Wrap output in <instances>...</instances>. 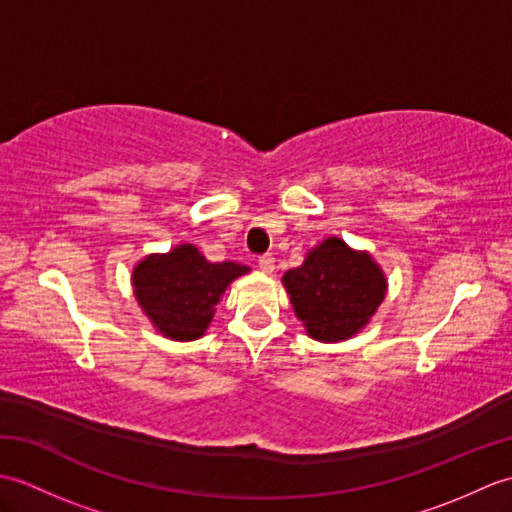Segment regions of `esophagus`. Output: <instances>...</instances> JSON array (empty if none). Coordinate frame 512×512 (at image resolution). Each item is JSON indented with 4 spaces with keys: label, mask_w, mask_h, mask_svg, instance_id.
Segmentation results:
<instances>
[{
    "label": "esophagus",
    "mask_w": 512,
    "mask_h": 512,
    "mask_svg": "<svg viewBox=\"0 0 512 512\" xmlns=\"http://www.w3.org/2000/svg\"><path fill=\"white\" fill-rule=\"evenodd\" d=\"M257 264H259V268H262V273H266V275L275 273V257L273 255H262L257 259Z\"/></svg>",
    "instance_id": "34e87169"
}]
</instances>
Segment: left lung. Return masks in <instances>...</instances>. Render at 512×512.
Instances as JSON below:
<instances>
[{"label":"left lung","mask_w":512,"mask_h":512,"mask_svg":"<svg viewBox=\"0 0 512 512\" xmlns=\"http://www.w3.org/2000/svg\"><path fill=\"white\" fill-rule=\"evenodd\" d=\"M281 284L310 339L321 343L347 341L365 330L387 295V277L372 253L336 235L310 248Z\"/></svg>","instance_id":"1"}]
</instances>
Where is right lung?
Wrapping results in <instances>:
<instances>
[{
	"label": "right lung",
	"instance_id": "1",
	"mask_svg": "<svg viewBox=\"0 0 512 512\" xmlns=\"http://www.w3.org/2000/svg\"><path fill=\"white\" fill-rule=\"evenodd\" d=\"M250 268L209 262L198 246L180 242L169 253H149L132 270L134 297L149 323L165 339H202L226 288Z\"/></svg>",
	"mask_w": 512,
	"mask_h": 512
}]
</instances>
